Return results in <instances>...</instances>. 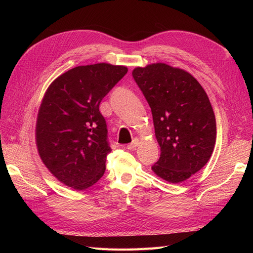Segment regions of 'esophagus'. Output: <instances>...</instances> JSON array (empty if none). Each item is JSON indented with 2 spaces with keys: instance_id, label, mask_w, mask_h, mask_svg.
<instances>
[{
  "instance_id": "obj_1",
  "label": "esophagus",
  "mask_w": 253,
  "mask_h": 253,
  "mask_svg": "<svg viewBox=\"0 0 253 253\" xmlns=\"http://www.w3.org/2000/svg\"><path fill=\"white\" fill-rule=\"evenodd\" d=\"M139 144V139L138 138H135L131 143H128L127 145H126V148H127V150H135L136 149V147L137 145Z\"/></svg>"
}]
</instances>
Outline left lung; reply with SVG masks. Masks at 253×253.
Instances as JSON below:
<instances>
[{"instance_id":"obj_1","label":"left lung","mask_w":253,"mask_h":253,"mask_svg":"<svg viewBox=\"0 0 253 253\" xmlns=\"http://www.w3.org/2000/svg\"><path fill=\"white\" fill-rule=\"evenodd\" d=\"M150 105L160 157L152 167L171 183L185 181L208 163L216 121L205 89L190 73L166 63L132 72Z\"/></svg>"}]
</instances>
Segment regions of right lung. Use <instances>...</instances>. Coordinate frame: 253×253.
I'll return each instance as SVG.
<instances>
[{"label": "right lung", "instance_id": "add662e5", "mask_svg": "<svg viewBox=\"0 0 253 253\" xmlns=\"http://www.w3.org/2000/svg\"><path fill=\"white\" fill-rule=\"evenodd\" d=\"M126 73L124 65H81L60 75L45 91L36 143L43 164L63 185L83 191L103 176L112 150L99 105Z\"/></svg>", "mask_w": 253, "mask_h": 253}]
</instances>
